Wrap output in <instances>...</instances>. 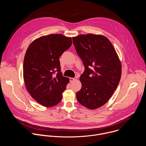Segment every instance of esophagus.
<instances>
[{
    "mask_svg": "<svg viewBox=\"0 0 146 146\" xmlns=\"http://www.w3.org/2000/svg\"><path fill=\"white\" fill-rule=\"evenodd\" d=\"M77 79V77H74V78H70V81H71V82H73V81H74L76 80Z\"/></svg>",
    "mask_w": 146,
    "mask_h": 146,
    "instance_id": "1",
    "label": "esophagus"
}]
</instances>
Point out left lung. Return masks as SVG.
<instances>
[{"mask_svg": "<svg viewBox=\"0 0 146 146\" xmlns=\"http://www.w3.org/2000/svg\"><path fill=\"white\" fill-rule=\"evenodd\" d=\"M73 44L85 70L78 102L90 109H98L110 99L119 82L121 64L115 50L105 36L87 34L73 38Z\"/></svg>", "mask_w": 146, "mask_h": 146, "instance_id": "obj_1", "label": "left lung"}]
</instances>
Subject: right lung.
<instances>
[{
    "instance_id": "1",
    "label": "right lung",
    "mask_w": 146,
    "mask_h": 146,
    "mask_svg": "<svg viewBox=\"0 0 146 146\" xmlns=\"http://www.w3.org/2000/svg\"><path fill=\"white\" fill-rule=\"evenodd\" d=\"M72 44L71 37L51 34L35 40L26 51L23 75L27 89L45 107H52L61 101L69 82L60 72L59 57Z\"/></svg>"
}]
</instances>
